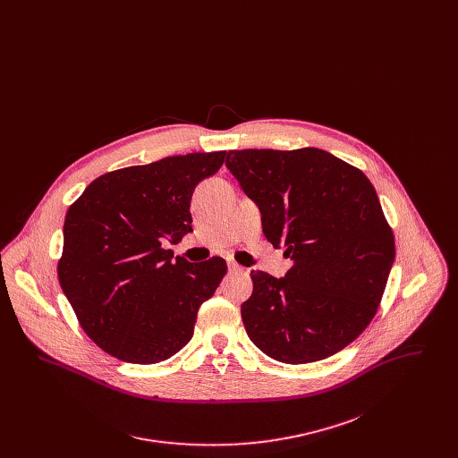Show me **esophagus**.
Segmentation results:
<instances>
[{"label": "esophagus", "instance_id": "1", "mask_svg": "<svg viewBox=\"0 0 458 458\" xmlns=\"http://www.w3.org/2000/svg\"><path fill=\"white\" fill-rule=\"evenodd\" d=\"M228 271L230 273H235V275H239V273H245V269L239 266V264H235V262H228Z\"/></svg>", "mask_w": 458, "mask_h": 458}]
</instances>
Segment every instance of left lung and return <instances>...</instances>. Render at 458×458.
I'll return each mask as SVG.
<instances>
[{
    "label": "left lung",
    "mask_w": 458,
    "mask_h": 458,
    "mask_svg": "<svg viewBox=\"0 0 458 458\" xmlns=\"http://www.w3.org/2000/svg\"><path fill=\"white\" fill-rule=\"evenodd\" d=\"M284 247V278L252 271L242 304L249 338L267 357L307 364L345 349L369 325L394 261V240L368 176L316 148L242 149L225 161Z\"/></svg>",
    "instance_id": "obj_1"
}]
</instances>
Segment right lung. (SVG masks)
<instances>
[{
	"label": "right lung",
	"mask_w": 458,
	"mask_h": 458,
	"mask_svg": "<svg viewBox=\"0 0 458 458\" xmlns=\"http://www.w3.org/2000/svg\"><path fill=\"white\" fill-rule=\"evenodd\" d=\"M225 154L172 156L103 174L68 209L58 278L81 327L109 355L156 364L191 342L197 310L226 262L194 264L163 243L192 232V194Z\"/></svg>",
	"instance_id": "right-lung-1"
}]
</instances>
